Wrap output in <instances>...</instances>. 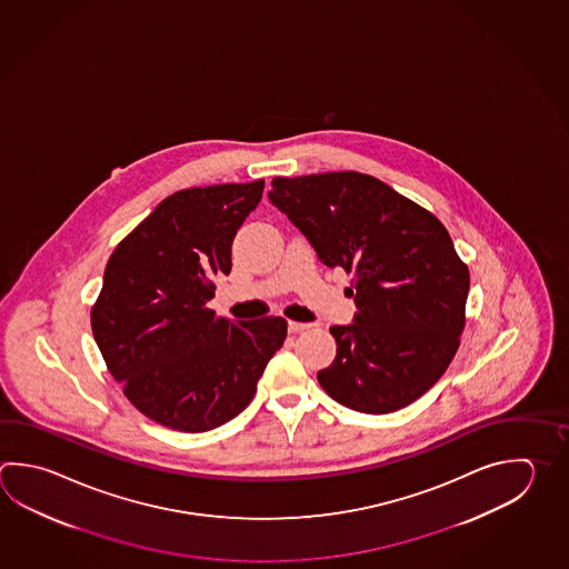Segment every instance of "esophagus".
Here are the masks:
<instances>
[{
    "mask_svg": "<svg viewBox=\"0 0 569 569\" xmlns=\"http://www.w3.org/2000/svg\"><path fill=\"white\" fill-rule=\"evenodd\" d=\"M308 328H310V323L293 322V320L288 322V330H290V333H300L303 332V330H308Z\"/></svg>",
    "mask_w": 569,
    "mask_h": 569,
    "instance_id": "esophagus-1",
    "label": "esophagus"
}]
</instances>
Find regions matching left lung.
<instances>
[{"instance_id": "left-lung-1", "label": "left lung", "mask_w": 569, "mask_h": 569, "mask_svg": "<svg viewBox=\"0 0 569 569\" xmlns=\"http://www.w3.org/2000/svg\"><path fill=\"white\" fill-rule=\"evenodd\" d=\"M269 199L310 239L328 268L352 273V326H332L323 390L368 415L405 408L457 355L469 268L447 227L387 182L356 171L276 177Z\"/></svg>"}]
</instances>
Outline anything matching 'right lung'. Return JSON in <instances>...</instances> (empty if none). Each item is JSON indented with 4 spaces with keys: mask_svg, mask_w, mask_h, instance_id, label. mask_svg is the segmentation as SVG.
<instances>
[{
    "mask_svg": "<svg viewBox=\"0 0 569 569\" xmlns=\"http://www.w3.org/2000/svg\"><path fill=\"white\" fill-rule=\"evenodd\" d=\"M263 184L169 194L108 259L92 333L130 405L162 427L204 432L237 417L288 336L279 316L231 322L207 308Z\"/></svg>",
    "mask_w": 569,
    "mask_h": 569,
    "instance_id": "1",
    "label": "right lung"
}]
</instances>
